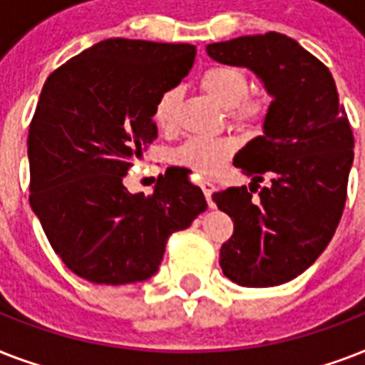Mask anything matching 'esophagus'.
<instances>
[{
    "instance_id": "esophagus-1",
    "label": "esophagus",
    "mask_w": 365,
    "mask_h": 365,
    "mask_svg": "<svg viewBox=\"0 0 365 365\" xmlns=\"http://www.w3.org/2000/svg\"><path fill=\"white\" fill-rule=\"evenodd\" d=\"M200 189H202V193H205L206 200H208V205L214 206V202H212V193H214V189H216V185L210 182V180H200Z\"/></svg>"
}]
</instances>
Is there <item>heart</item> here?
Segmentation results:
<instances>
[{
	"label": "heart",
	"instance_id": "heart-1",
	"mask_svg": "<svg viewBox=\"0 0 365 365\" xmlns=\"http://www.w3.org/2000/svg\"><path fill=\"white\" fill-rule=\"evenodd\" d=\"M199 85L212 100L229 110V115L239 125H257L265 117V100L248 96V77L235 66H212L200 76ZM178 106L180 93L176 88H168L160 94L153 110L159 128L172 130L176 126ZM235 149L237 143L231 138H189L174 151L172 159L176 165L197 174L210 176L222 170Z\"/></svg>",
	"mask_w": 365,
	"mask_h": 365
}]
</instances>
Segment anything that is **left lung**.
<instances>
[{"mask_svg": "<svg viewBox=\"0 0 365 365\" xmlns=\"http://www.w3.org/2000/svg\"><path fill=\"white\" fill-rule=\"evenodd\" d=\"M206 53L220 64L254 71L272 98L263 136L233 159L252 183L267 174L271 187L261 189L259 199L246 187L212 195L235 223L220 265L246 288L289 282L318 259L343 216L354 160L351 123L328 68L292 37L242 36L210 43Z\"/></svg>", "mask_w": 365, "mask_h": 365, "instance_id": "obj_1", "label": "left lung"}]
</instances>
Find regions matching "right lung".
Masks as SVG:
<instances>
[{
    "instance_id": "1",
    "label": "right lung",
    "mask_w": 365,
    "mask_h": 365,
    "mask_svg": "<svg viewBox=\"0 0 365 365\" xmlns=\"http://www.w3.org/2000/svg\"><path fill=\"white\" fill-rule=\"evenodd\" d=\"M189 43L104 39L54 70L28 134L30 206L66 267L94 284L159 271L166 240L208 208L182 170L130 193L126 170L157 138L153 110L195 60Z\"/></svg>"
}]
</instances>
